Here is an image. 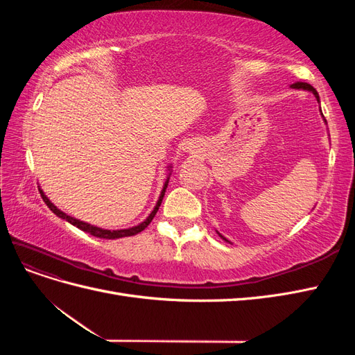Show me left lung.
Here are the masks:
<instances>
[{"label":"left lung","mask_w":355,"mask_h":355,"mask_svg":"<svg viewBox=\"0 0 355 355\" xmlns=\"http://www.w3.org/2000/svg\"><path fill=\"white\" fill-rule=\"evenodd\" d=\"M292 87L293 89H304V90H309V92H313L314 94H315V98H317V101H320V98H318V93H317V90L313 87V85L311 84H308V83H302V81H297V83H295V84H292ZM220 235V234H219ZM222 237V235H220ZM223 239V237H222ZM225 241H228L227 239H223Z\"/></svg>","instance_id":"1"}]
</instances>
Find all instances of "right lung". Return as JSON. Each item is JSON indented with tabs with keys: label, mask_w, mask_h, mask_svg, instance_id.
<instances>
[{
	"label": "right lung",
	"mask_w": 355,
	"mask_h": 355,
	"mask_svg": "<svg viewBox=\"0 0 355 355\" xmlns=\"http://www.w3.org/2000/svg\"><path fill=\"white\" fill-rule=\"evenodd\" d=\"M167 184L168 182H166L164 184V188H163V192H161V196H159V200H158V202H157V206H155V209L153 210V213L149 214L148 216V219L145 220V222H142L141 225H137V227H135V228H128V230H120V231H110V230H102V228H98V227H93V225H89V223H85V222H81V220H78V219H73V218H71V216H68L67 213H63V211H60L55 204H53L46 196H44V192L42 191H40V194H41V197H42V200H44V202L47 204V207L55 213V214H58L59 218H62V219H65V220H68L69 223H72L73 227H77V228H80L81 231H84V232H89L90 235H94V237H98V239H108V240H114V239H121V237H132V235H136V234H139V232H142L149 223L153 222V219H154V216L157 214V211H158V207H159V204H161V201H163V197H164V192H166V188H167Z\"/></svg>",
	"instance_id": "right-lung-1"
}]
</instances>
